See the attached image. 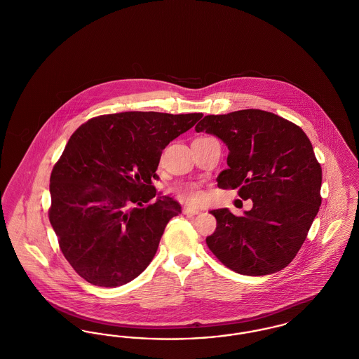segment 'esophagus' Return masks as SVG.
<instances>
[{"instance_id":"obj_1","label":"esophagus","mask_w":359,"mask_h":359,"mask_svg":"<svg viewBox=\"0 0 359 359\" xmlns=\"http://www.w3.org/2000/svg\"><path fill=\"white\" fill-rule=\"evenodd\" d=\"M199 212H201V210H198L195 207H183V214H186V215H196Z\"/></svg>"}]
</instances>
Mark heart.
Returning <instances> with one entry per match:
<instances>
[{"label": "heart", "mask_w": 359, "mask_h": 359, "mask_svg": "<svg viewBox=\"0 0 359 359\" xmlns=\"http://www.w3.org/2000/svg\"><path fill=\"white\" fill-rule=\"evenodd\" d=\"M177 195L182 201L187 203H196L201 201V191L195 184H187L177 189Z\"/></svg>", "instance_id": "b5f03b06"}]
</instances>
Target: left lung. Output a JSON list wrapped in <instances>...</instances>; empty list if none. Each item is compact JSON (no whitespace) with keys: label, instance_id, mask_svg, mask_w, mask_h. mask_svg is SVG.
Instances as JSON below:
<instances>
[{"label":"left lung","instance_id":"1","mask_svg":"<svg viewBox=\"0 0 359 359\" xmlns=\"http://www.w3.org/2000/svg\"><path fill=\"white\" fill-rule=\"evenodd\" d=\"M195 130L226 144L227 170L218 187L238 189L253 207L243 217L210 211L217 230L205 242L231 271L265 276L284 269L300 250L322 205V168L307 135L273 113L246 109L205 116Z\"/></svg>","mask_w":359,"mask_h":359}]
</instances>
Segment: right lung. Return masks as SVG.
Returning <instances> with one entry per match:
<instances>
[{
    "label": "right lung",
    "mask_w": 359,
    "mask_h": 359,
    "mask_svg": "<svg viewBox=\"0 0 359 359\" xmlns=\"http://www.w3.org/2000/svg\"><path fill=\"white\" fill-rule=\"evenodd\" d=\"M202 117L123 111L91 118L69 137L50 179V222L86 281L121 287L151 264L167 223L182 212L152 186L161 152Z\"/></svg>",
    "instance_id": "obj_1"
}]
</instances>
